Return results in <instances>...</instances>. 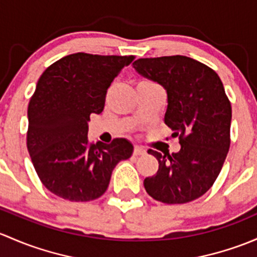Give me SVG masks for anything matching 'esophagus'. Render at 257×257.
I'll use <instances>...</instances> for the list:
<instances>
[{
  "label": "esophagus",
  "mask_w": 257,
  "mask_h": 257,
  "mask_svg": "<svg viewBox=\"0 0 257 257\" xmlns=\"http://www.w3.org/2000/svg\"><path fill=\"white\" fill-rule=\"evenodd\" d=\"M146 155V150L140 146H135L134 150V156H145Z\"/></svg>",
  "instance_id": "obj_1"
}]
</instances>
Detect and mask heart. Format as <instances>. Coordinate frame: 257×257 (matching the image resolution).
<instances>
[{
  "label": "heart",
  "mask_w": 257,
  "mask_h": 257,
  "mask_svg": "<svg viewBox=\"0 0 257 257\" xmlns=\"http://www.w3.org/2000/svg\"><path fill=\"white\" fill-rule=\"evenodd\" d=\"M144 83H151V81H148V80H144Z\"/></svg>",
  "instance_id": "obj_1"
}]
</instances>
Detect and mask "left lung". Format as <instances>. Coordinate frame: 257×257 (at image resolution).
I'll return each mask as SVG.
<instances>
[{
  "instance_id": "left-lung-1",
  "label": "left lung",
  "mask_w": 257,
  "mask_h": 257,
  "mask_svg": "<svg viewBox=\"0 0 257 257\" xmlns=\"http://www.w3.org/2000/svg\"><path fill=\"white\" fill-rule=\"evenodd\" d=\"M132 65L166 89L165 123L181 145L172 155L148 150L160 166L145 179V189L166 204L192 202L210 189L229 152L231 105L223 83L213 69L184 55L141 58Z\"/></svg>"
}]
</instances>
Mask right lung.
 Listing matches in <instances>:
<instances>
[{"label": "right lung", "instance_id": "add662e5", "mask_svg": "<svg viewBox=\"0 0 257 257\" xmlns=\"http://www.w3.org/2000/svg\"><path fill=\"white\" fill-rule=\"evenodd\" d=\"M134 55L75 53L53 63L37 83L28 105L27 148L43 186L70 202L101 197L111 173L134 152L131 142L88 140L91 113L104 110L113 79Z\"/></svg>", "mask_w": 257, "mask_h": 257}]
</instances>
